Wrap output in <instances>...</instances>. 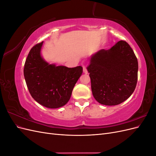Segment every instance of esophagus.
<instances>
[{"label": "esophagus", "mask_w": 156, "mask_h": 156, "mask_svg": "<svg viewBox=\"0 0 156 156\" xmlns=\"http://www.w3.org/2000/svg\"><path fill=\"white\" fill-rule=\"evenodd\" d=\"M83 72L84 73H88V71H87V68L85 67V66H83Z\"/></svg>", "instance_id": "34e87169"}]
</instances>
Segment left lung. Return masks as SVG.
Masks as SVG:
<instances>
[{
    "label": "left lung",
    "mask_w": 156,
    "mask_h": 156,
    "mask_svg": "<svg viewBox=\"0 0 156 156\" xmlns=\"http://www.w3.org/2000/svg\"><path fill=\"white\" fill-rule=\"evenodd\" d=\"M87 69L93 96L102 105H116L134 92L138 78V61L126 41L120 40L108 50L94 54Z\"/></svg>",
    "instance_id": "obj_1"
}]
</instances>
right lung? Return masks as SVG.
I'll list each match as a JSON object with an SVG mask.
<instances>
[{"instance_id":"obj_1","label":"right lung","mask_w":156,"mask_h":156,"mask_svg":"<svg viewBox=\"0 0 156 156\" xmlns=\"http://www.w3.org/2000/svg\"><path fill=\"white\" fill-rule=\"evenodd\" d=\"M43 42L30 49L25 63L27 86L32 97L40 105L51 108L62 107L69 100L83 68L50 64L41 56Z\"/></svg>"}]
</instances>
